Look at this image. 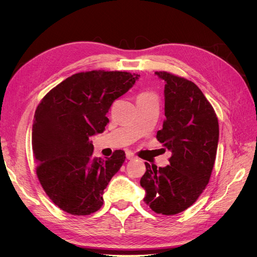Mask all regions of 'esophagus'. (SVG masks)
Listing matches in <instances>:
<instances>
[{"label":"esophagus","mask_w":257,"mask_h":257,"mask_svg":"<svg viewBox=\"0 0 257 257\" xmlns=\"http://www.w3.org/2000/svg\"><path fill=\"white\" fill-rule=\"evenodd\" d=\"M126 159L127 160H135L136 155L132 151H126Z\"/></svg>","instance_id":"obj_1"}]
</instances>
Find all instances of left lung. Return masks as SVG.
<instances>
[{
	"mask_svg": "<svg viewBox=\"0 0 257 257\" xmlns=\"http://www.w3.org/2000/svg\"><path fill=\"white\" fill-rule=\"evenodd\" d=\"M165 84V116L158 141L172 151L169 164H146L141 185L154 212L174 215L191 207L206 189L219 142V122L197 85L184 77L155 72Z\"/></svg>",
	"mask_w": 257,
	"mask_h": 257,
	"instance_id": "8db88e82",
	"label": "left lung"
}]
</instances>
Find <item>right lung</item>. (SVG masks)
Masks as SVG:
<instances>
[{
  "label": "right lung",
  "mask_w": 257,
  "mask_h": 257,
  "mask_svg": "<svg viewBox=\"0 0 257 257\" xmlns=\"http://www.w3.org/2000/svg\"><path fill=\"white\" fill-rule=\"evenodd\" d=\"M137 74L77 73L51 89L38 104L32 126L36 175L45 193L63 211L89 215L103 206V193L125 160L93 155L90 137L103 133L113 100L126 93Z\"/></svg>",
  "instance_id": "obj_1"
}]
</instances>
